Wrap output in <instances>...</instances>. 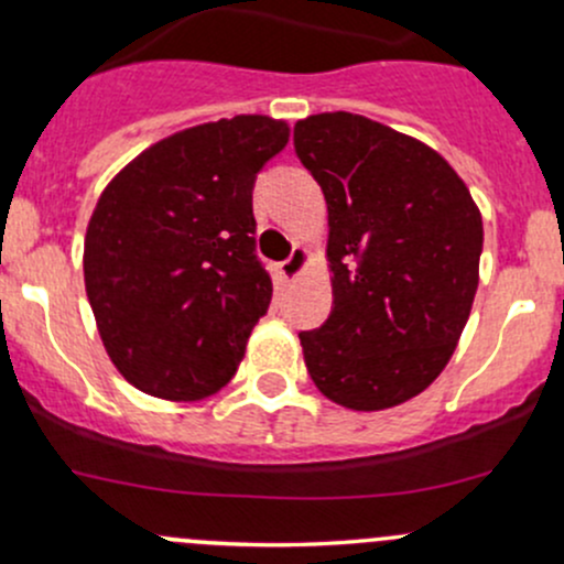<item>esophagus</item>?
Instances as JSON below:
<instances>
[{"label": "esophagus", "instance_id": "obj_1", "mask_svg": "<svg viewBox=\"0 0 564 564\" xmlns=\"http://www.w3.org/2000/svg\"><path fill=\"white\" fill-rule=\"evenodd\" d=\"M305 264H308V250L297 246L286 261H281V275L286 278V281H297L305 272Z\"/></svg>", "mask_w": 564, "mask_h": 564}]
</instances>
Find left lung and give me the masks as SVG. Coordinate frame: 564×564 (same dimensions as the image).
Here are the masks:
<instances>
[{
	"label": "left lung",
	"mask_w": 564,
	"mask_h": 564,
	"mask_svg": "<svg viewBox=\"0 0 564 564\" xmlns=\"http://www.w3.org/2000/svg\"><path fill=\"white\" fill-rule=\"evenodd\" d=\"M327 202L333 314L300 333L322 395L379 412L420 395L456 351L480 281L482 218L436 150L327 111L294 124Z\"/></svg>",
	"instance_id": "obj_1"
}]
</instances>
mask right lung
Instances as JSON below:
<instances>
[{"label": "right lung", "instance_id": "obj_1", "mask_svg": "<svg viewBox=\"0 0 564 564\" xmlns=\"http://www.w3.org/2000/svg\"><path fill=\"white\" fill-rule=\"evenodd\" d=\"M264 113L158 141L100 193L84 286L100 340L133 388L202 401L235 377L272 281L256 259L253 182L286 147Z\"/></svg>", "mask_w": 564, "mask_h": 564}]
</instances>
